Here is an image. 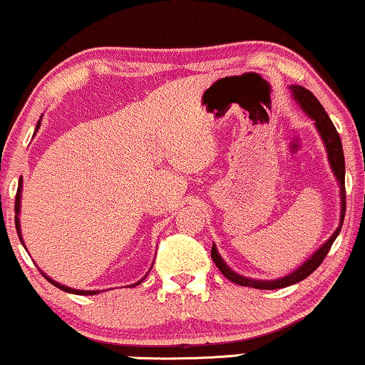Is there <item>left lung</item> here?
Wrapping results in <instances>:
<instances>
[{"instance_id":"obj_1","label":"left lung","mask_w":365,"mask_h":365,"mask_svg":"<svg viewBox=\"0 0 365 365\" xmlns=\"http://www.w3.org/2000/svg\"><path fill=\"white\" fill-rule=\"evenodd\" d=\"M292 96L296 101L301 104V108L306 111L309 116L314 119V124H316L319 134H321L324 144H326L327 149V156H329V163H331V168L334 174H336L339 184H341V226L336 229V232L332 234L331 239L327 242H324V246L321 249H317V252L312 254L311 259H307L306 262L302 264L297 271H294L289 276L277 279V281H254V279H247L244 276H239V274L232 272L231 269L227 267V264L222 261V257L217 254V249L212 246L211 249V257L214 264H216L219 271L222 272V276L232 281L234 284H239V286H246V287H254V289H266V291H271V289H282L287 286H292V284L301 282L304 279L311 276V274L316 271V269L321 266L324 259H326L327 252L331 251L332 242L336 241V237L341 232L342 222H344V216H346V163H344V151H342V143L341 138H339V133L336 126H334L331 118L327 116L326 109L322 108V104L317 101V98L309 91V89L302 88V86H291Z\"/></svg>"}]
</instances>
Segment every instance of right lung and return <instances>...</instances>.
<instances>
[{"instance_id":"add662e5","label":"right lung","mask_w":365,"mask_h":365,"mask_svg":"<svg viewBox=\"0 0 365 365\" xmlns=\"http://www.w3.org/2000/svg\"><path fill=\"white\" fill-rule=\"evenodd\" d=\"M39 124H41V121H38V124H36V131L39 129ZM34 131V133H36ZM21 186H23V181H21V178H19V182H18V192H16V202H14V212H16V216H14V224H16V232H18V236H19V241L23 242V239H21V229H19V206H21V204H19V199H21ZM24 246V244H23ZM44 276V274H43ZM48 279L49 282L53 284V286H56L58 289H61V291H64V292H71V294H79V296H94V294H98L99 291H78V289H71V287H66V286H61V284L59 282H56V281H53V279H49L48 276H44ZM138 284H141V281L139 282H136V284H133V287L134 286H138Z\"/></svg>"}]
</instances>
